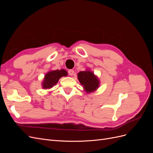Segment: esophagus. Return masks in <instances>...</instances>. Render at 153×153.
<instances>
[{"label":"esophagus","instance_id":"obj_1","mask_svg":"<svg viewBox=\"0 0 153 153\" xmlns=\"http://www.w3.org/2000/svg\"><path fill=\"white\" fill-rule=\"evenodd\" d=\"M74 73L75 72H74V71L72 70V69H69V70L68 71V74L70 76H73L74 75Z\"/></svg>","mask_w":153,"mask_h":153}]
</instances>
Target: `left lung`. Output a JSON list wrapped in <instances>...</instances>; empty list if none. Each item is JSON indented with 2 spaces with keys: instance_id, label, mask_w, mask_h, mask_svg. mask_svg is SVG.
Returning <instances> with one entry per match:
<instances>
[{
  "instance_id": "obj_1",
  "label": "left lung",
  "mask_w": 153,
  "mask_h": 153,
  "mask_svg": "<svg viewBox=\"0 0 153 153\" xmlns=\"http://www.w3.org/2000/svg\"><path fill=\"white\" fill-rule=\"evenodd\" d=\"M78 79L83 85L87 93L95 91L100 85V81L93 72L89 70L80 71L78 73Z\"/></svg>"
}]
</instances>
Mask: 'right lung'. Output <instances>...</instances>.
Here are the masks:
<instances>
[{
  "label": "right lung",
  "instance_id": "add662e5",
  "mask_svg": "<svg viewBox=\"0 0 153 153\" xmlns=\"http://www.w3.org/2000/svg\"><path fill=\"white\" fill-rule=\"evenodd\" d=\"M67 75L68 73L65 69L50 71L46 74L44 77V80L42 82V87L45 89H50L53 85L57 84L60 78Z\"/></svg>",
  "mask_w": 153,
  "mask_h": 153
}]
</instances>
